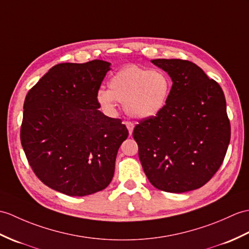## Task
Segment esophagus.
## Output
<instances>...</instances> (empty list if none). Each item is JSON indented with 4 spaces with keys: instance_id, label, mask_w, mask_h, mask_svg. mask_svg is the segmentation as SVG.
<instances>
[{
    "instance_id": "esophagus-1",
    "label": "esophagus",
    "mask_w": 249,
    "mask_h": 249,
    "mask_svg": "<svg viewBox=\"0 0 249 249\" xmlns=\"http://www.w3.org/2000/svg\"><path fill=\"white\" fill-rule=\"evenodd\" d=\"M124 124L126 125V127H127V129H128V132H129V135L131 136V134H132V130H134V127H135L134 123H131V122H128V121H127V122H125Z\"/></svg>"
}]
</instances>
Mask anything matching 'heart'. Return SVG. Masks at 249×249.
<instances>
[{"mask_svg": "<svg viewBox=\"0 0 249 249\" xmlns=\"http://www.w3.org/2000/svg\"><path fill=\"white\" fill-rule=\"evenodd\" d=\"M173 82L161 69L142 68L129 65L114 73L108 82V90L100 89L96 101L112 110L117 102L124 104L126 113L136 119L156 117L165 108Z\"/></svg>", "mask_w": 249, "mask_h": 249, "instance_id": "obj_1", "label": "heart"}]
</instances>
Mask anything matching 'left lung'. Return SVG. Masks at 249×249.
Wrapping results in <instances>:
<instances>
[{"mask_svg":"<svg viewBox=\"0 0 249 249\" xmlns=\"http://www.w3.org/2000/svg\"><path fill=\"white\" fill-rule=\"evenodd\" d=\"M152 62L170 75L173 87L163 110L141 120L132 132L143 171L164 192L196 190L217 172L229 145L224 92L189 60Z\"/></svg>","mask_w":249,"mask_h":249,"instance_id":"obj_1","label":"left lung"}]
</instances>
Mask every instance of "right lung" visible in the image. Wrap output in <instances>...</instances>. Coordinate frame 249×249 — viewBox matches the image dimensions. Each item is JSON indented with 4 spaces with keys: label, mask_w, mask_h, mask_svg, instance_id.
I'll list each match as a JSON object with an SVG mask.
<instances>
[{
    "label": "right lung",
    "mask_w": 249,
    "mask_h": 249,
    "mask_svg": "<svg viewBox=\"0 0 249 249\" xmlns=\"http://www.w3.org/2000/svg\"><path fill=\"white\" fill-rule=\"evenodd\" d=\"M110 65L97 59L59 63L25 97L22 147L36 176L60 193L90 195L112 180L128 130L98 110L96 93Z\"/></svg>",
    "instance_id": "1"
}]
</instances>
